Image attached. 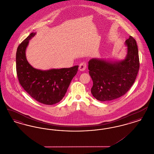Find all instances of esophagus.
<instances>
[{
  "mask_svg": "<svg viewBox=\"0 0 154 154\" xmlns=\"http://www.w3.org/2000/svg\"><path fill=\"white\" fill-rule=\"evenodd\" d=\"M86 68H87V63L85 62H83L81 63V64L79 66V70L80 71H82V72L84 71Z\"/></svg>",
  "mask_w": 154,
  "mask_h": 154,
  "instance_id": "esophagus-1",
  "label": "esophagus"
}]
</instances>
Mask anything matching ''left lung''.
Returning <instances> with one entry per match:
<instances>
[{
    "label": "left lung",
    "instance_id": "1",
    "mask_svg": "<svg viewBox=\"0 0 154 154\" xmlns=\"http://www.w3.org/2000/svg\"><path fill=\"white\" fill-rule=\"evenodd\" d=\"M127 54L120 60L93 58L88 62L93 81L91 93L97 100L107 102L124 95L132 87L139 70L138 48L132 36L125 41Z\"/></svg>",
    "mask_w": 154,
    "mask_h": 154
}]
</instances>
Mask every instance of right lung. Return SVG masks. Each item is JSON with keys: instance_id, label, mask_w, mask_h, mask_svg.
Returning a JSON list of instances; mask_svg holds the SVG:
<instances>
[{"instance_id": "1", "label": "right lung", "mask_w": 154, "mask_h": 154, "mask_svg": "<svg viewBox=\"0 0 154 154\" xmlns=\"http://www.w3.org/2000/svg\"><path fill=\"white\" fill-rule=\"evenodd\" d=\"M36 34L31 33L18 47L17 74L22 88L32 97L44 104L52 105L59 102L65 96L79 66L46 70L32 67L26 59L25 52L30 40Z\"/></svg>"}]
</instances>
